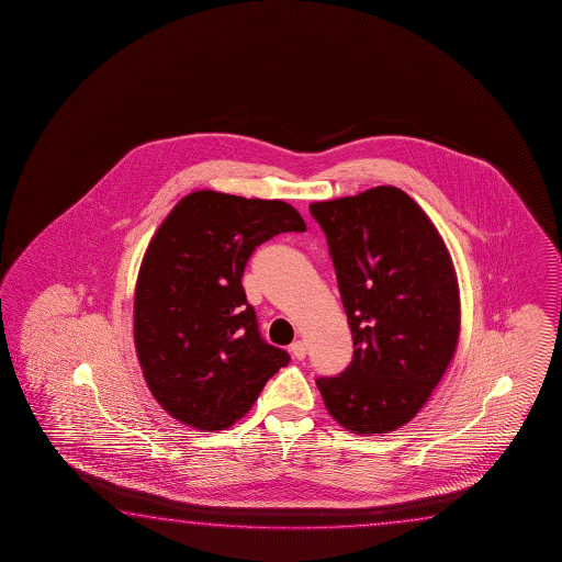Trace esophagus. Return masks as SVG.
<instances>
[{"instance_id":"obj_1","label":"esophagus","mask_w":562,"mask_h":562,"mask_svg":"<svg viewBox=\"0 0 562 562\" xmlns=\"http://www.w3.org/2000/svg\"><path fill=\"white\" fill-rule=\"evenodd\" d=\"M289 352H291V356H293V358H296V360H305L306 344L301 342V340H296V342H293L291 344V346H289Z\"/></svg>"}]
</instances>
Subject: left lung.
Here are the masks:
<instances>
[{"instance_id": "1", "label": "left lung", "mask_w": 562, "mask_h": 562, "mask_svg": "<svg viewBox=\"0 0 562 562\" xmlns=\"http://www.w3.org/2000/svg\"><path fill=\"white\" fill-rule=\"evenodd\" d=\"M333 257L352 330V362L316 385L356 435L409 423L457 352V273L435 224L409 194L375 187L311 204Z\"/></svg>"}]
</instances>
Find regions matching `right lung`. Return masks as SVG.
Masks as SVG:
<instances>
[{
	"label": "right lung",
	"instance_id": "right-lung-1",
	"mask_svg": "<svg viewBox=\"0 0 562 562\" xmlns=\"http://www.w3.org/2000/svg\"><path fill=\"white\" fill-rule=\"evenodd\" d=\"M305 229L283 200L214 191L191 192L162 220L137 276L134 338L171 417L209 432L232 427L289 363L261 338L241 276L257 246Z\"/></svg>",
	"mask_w": 562,
	"mask_h": 562
}]
</instances>
